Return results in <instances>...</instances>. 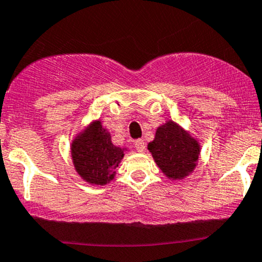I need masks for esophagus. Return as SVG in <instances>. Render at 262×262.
<instances>
[{"instance_id": "esophagus-1", "label": "esophagus", "mask_w": 262, "mask_h": 262, "mask_svg": "<svg viewBox=\"0 0 262 262\" xmlns=\"http://www.w3.org/2000/svg\"><path fill=\"white\" fill-rule=\"evenodd\" d=\"M144 147H146V143H144L143 140H137L136 142H135V148L137 149V152L142 153L144 150Z\"/></svg>"}]
</instances>
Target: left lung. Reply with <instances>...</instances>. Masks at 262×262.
<instances>
[{"instance_id":"8db88e82","label":"left lung","mask_w":262,"mask_h":262,"mask_svg":"<svg viewBox=\"0 0 262 262\" xmlns=\"http://www.w3.org/2000/svg\"><path fill=\"white\" fill-rule=\"evenodd\" d=\"M147 148L162 173L170 180H183L189 177L201 156L199 138L173 120H167L157 127L156 136Z\"/></svg>"}]
</instances>
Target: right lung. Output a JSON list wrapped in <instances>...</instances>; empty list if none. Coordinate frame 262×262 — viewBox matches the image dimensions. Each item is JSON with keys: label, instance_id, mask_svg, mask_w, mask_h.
<instances>
[{"label": "right lung", "instance_id": "add662e5", "mask_svg": "<svg viewBox=\"0 0 262 262\" xmlns=\"http://www.w3.org/2000/svg\"><path fill=\"white\" fill-rule=\"evenodd\" d=\"M76 173L91 185L104 186L114 180L127 147H118L100 119L93 120L76 135L70 146Z\"/></svg>", "mask_w": 262, "mask_h": 262}]
</instances>
